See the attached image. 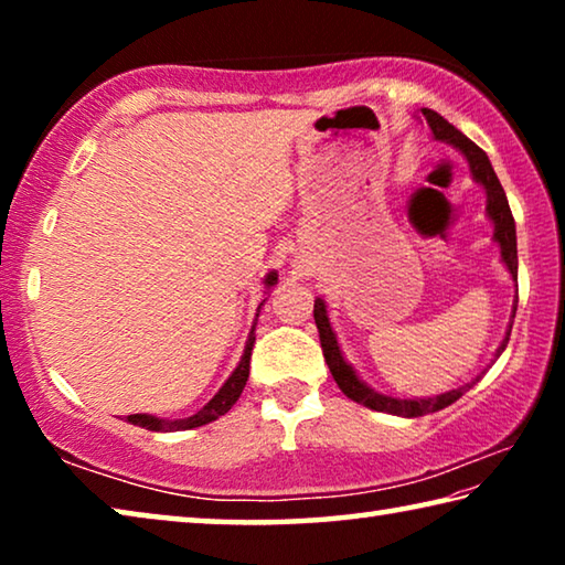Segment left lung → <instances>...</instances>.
<instances>
[{
	"label": "left lung",
	"mask_w": 565,
	"mask_h": 565,
	"mask_svg": "<svg viewBox=\"0 0 565 565\" xmlns=\"http://www.w3.org/2000/svg\"><path fill=\"white\" fill-rule=\"evenodd\" d=\"M424 111V117L428 121V127H431L434 137L438 141H446V145L456 147L461 154L466 157L468 167H471V174L486 189V214L493 222V238L499 242L501 246V259L505 264V269L511 271L513 281L519 279V252H515V222H513V214H511V206H509V199H505V191L501 186L499 177H495V171L491 167L489 157H486V151L481 147H476L471 139L466 137V134L458 131L454 124H448L441 114H436L434 109H420ZM519 286V284H515ZM515 306H519V296H515ZM513 306V309H515ZM515 317V311H513ZM313 321H317V329H319V339H321V351H323V359L329 363V371L333 381H337L339 388L347 394L351 401H356V404H363L366 408H374V411H384V414H394V416H406V418H416V416H424V414H434V411H441L446 406H451L454 401H458L463 396V391L471 388L476 381L471 384H466L461 388H454V391H446V394H438L431 398H394V396H386V394H379V391L369 388L363 381L356 376V371H353L347 359L341 356V349H339V341H337V333H333L331 323H329V313H327V303L323 299L313 301ZM513 327V321H511ZM511 327L505 331V339L501 341L499 351H495V356H501L505 343H509L511 337Z\"/></svg>",
	"instance_id": "1"
}]
</instances>
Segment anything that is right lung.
Segmentation results:
<instances>
[{"mask_svg": "<svg viewBox=\"0 0 565 565\" xmlns=\"http://www.w3.org/2000/svg\"><path fill=\"white\" fill-rule=\"evenodd\" d=\"M264 284L266 286H274L276 284V271H271L269 276H266ZM264 301L259 303V309L264 306ZM256 317H259V313H256ZM254 341H256V337H254V327H252V333H248V339H246L244 356H242V361H238V366L234 369V374L226 379V384L218 388V394L212 401H209L204 408H199L194 416L169 420V418H157V416H149V414H134V416H127V420H129V424H134V426L147 428V431H186V428H196V426L212 424V420H216L218 416H224L226 411L236 404L238 396H242V391L246 386V379H248V361H252Z\"/></svg>", "mask_w": 565, "mask_h": 565, "instance_id": "1", "label": "right lung"}]
</instances>
